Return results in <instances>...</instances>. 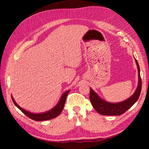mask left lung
I'll return each mask as SVG.
<instances>
[{"label":"left lung","instance_id":"8db88e82","mask_svg":"<svg viewBox=\"0 0 149 149\" xmlns=\"http://www.w3.org/2000/svg\"><path fill=\"white\" fill-rule=\"evenodd\" d=\"M136 64L137 65L139 72V84L135 92L132 97L125 101L119 103H110L102 100L97 95V94L93 91V90L90 89V97L89 99L93 108L97 111L99 114L107 116H120L125 112L128 109L137 102L139 97L141 87H142V82L140 75V68L137 60L135 59Z\"/></svg>","mask_w":149,"mask_h":149}]
</instances>
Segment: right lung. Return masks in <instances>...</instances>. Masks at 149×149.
<instances>
[{
	"mask_svg": "<svg viewBox=\"0 0 149 149\" xmlns=\"http://www.w3.org/2000/svg\"><path fill=\"white\" fill-rule=\"evenodd\" d=\"M69 91L65 92L64 94L62 95L61 99L59 102L58 103V104L54 108H52V110L48 111L47 112L42 113V114H32V113H30L29 112H27V111L25 110L23 108L19 107L18 105L16 104V102L14 101V100L12 97V101H13L14 104L16 106V107L19 108V109L22 111V112L24 113L25 115H26L27 117L31 118V120H33L35 121H44V120H48L52 119V118H54L57 117L58 116H59L60 113L64 108V106L65 102V99H66L67 95H68Z\"/></svg>",
	"mask_w": 149,
	"mask_h": 149,
	"instance_id": "add662e5",
	"label": "right lung"
}]
</instances>
